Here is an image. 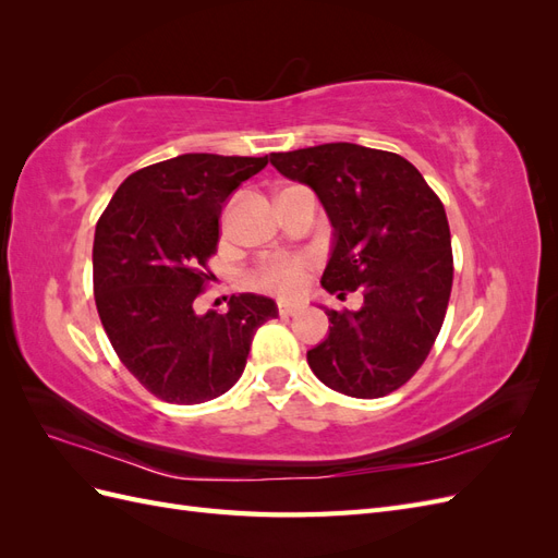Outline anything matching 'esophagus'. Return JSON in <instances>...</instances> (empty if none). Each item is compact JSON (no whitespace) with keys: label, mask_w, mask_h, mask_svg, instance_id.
I'll use <instances>...</instances> for the list:
<instances>
[{"label":"esophagus","mask_w":558,"mask_h":558,"mask_svg":"<svg viewBox=\"0 0 558 558\" xmlns=\"http://www.w3.org/2000/svg\"><path fill=\"white\" fill-rule=\"evenodd\" d=\"M277 310H279V316H293V314H298V312H300V305H298V302H289V300H279V305H277Z\"/></svg>","instance_id":"34e87169"}]
</instances>
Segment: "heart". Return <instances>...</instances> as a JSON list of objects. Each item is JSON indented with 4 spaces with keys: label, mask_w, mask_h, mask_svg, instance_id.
<instances>
[{
    "label": "heart",
    "mask_w": 558,
    "mask_h": 558,
    "mask_svg": "<svg viewBox=\"0 0 558 558\" xmlns=\"http://www.w3.org/2000/svg\"><path fill=\"white\" fill-rule=\"evenodd\" d=\"M314 258L310 253H289V256H275L265 260L251 277V283L258 291L291 298L300 291L302 281H305L307 269L312 267Z\"/></svg>",
    "instance_id": "b5f03b06"
}]
</instances>
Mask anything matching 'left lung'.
<instances>
[{
	"instance_id": "1",
	"label": "left lung",
	"mask_w": 558,
	"mask_h": 558,
	"mask_svg": "<svg viewBox=\"0 0 558 558\" xmlns=\"http://www.w3.org/2000/svg\"><path fill=\"white\" fill-rule=\"evenodd\" d=\"M307 183L335 228L320 286L359 312L326 310L330 332L307 351L312 373L351 398H381L424 365L447 314L453 256L447 214L416 167L391 150L320 144L269 154Z\"/></svg>"
}]
</instances>
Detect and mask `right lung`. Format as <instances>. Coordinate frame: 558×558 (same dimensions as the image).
Segmentation results:
<instances>
[{
    "mask_svg": "<svg viewBox=\"0 0 558 558\" xmlns=\"http://www.w3.org/2000/svg\"><path fill=\"white\" fill-rule=\"evenodd\" d=\"M265 158L183 154L130 174L99 216L93 244L97 314L118 359L165 402L223 396L244 373L275 300L240 293L228 312H195L214 275L218 218Z\"/></svg>",
    "mask_w": 558,
    "mask_h": 558,
    "instance_id": "obj_1",
    "label": "right lung"
}]
</instances>
